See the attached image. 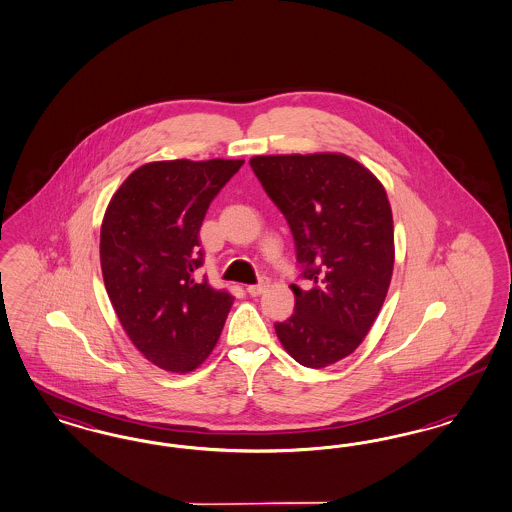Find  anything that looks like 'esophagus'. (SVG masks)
Wrapping results in <instances>:
<instances>
[{
    "instance_id": "esophagus-1",
    "label": "esophagus",
    "mask_w": 512,
    "mask_h": 512,
    "mask_svg": "<svg viewBox=\"0 0 512 512\" xmlns=\"http://www.w3.org/2000/svg\"><path fill=\"white\" fill-rule=\"evenodd\" d=\"M267 286H269V279H267V277H262V279H260V283L250 284V286H247V292L250 296H260V294H264Z\"/></svg>"
}]
</instances>
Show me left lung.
Masks as SVG:
<instances>
[{"label": "left lung", "mask_w": 512, "mask_h": 512, "mask_svg": "<svg viewBox=\"0 0 512 512\" xmlns=\"http://www.w3.org/2000/svg\"><path fill=\"white\" fill-rule=\"evenodd\" d=\"M283 212L311 288L292 284L296 311L277 322L284 351L307 368L349 357L378 319L393 265V212L376 174L345 153L254 155Z\"/></svg>", "instance_id": "left-lung-1"}]
</instances>
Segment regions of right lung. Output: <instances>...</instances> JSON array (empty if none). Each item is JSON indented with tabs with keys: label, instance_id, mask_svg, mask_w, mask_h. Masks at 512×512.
Wrapping results in <instances>:
<instances>
[{
	"label": "right lung",
	"instance_id": "right-lung-1",
	"mask_svg": "<svg viewBox=\"0 0 512 512\" xmlns=\"http://www.w3.org/2000/svg\"><path fill=\"white\" fill-rule=\"evenodd\" d=\"M243 159L152 161L127 176L104 212L100 267L115 315L155 366L188 374L220 340L233 296L197 277L199 229Z\"/></svg>",
	"mask_w": 512,
	"mask_h": 512
}]
</instances>
